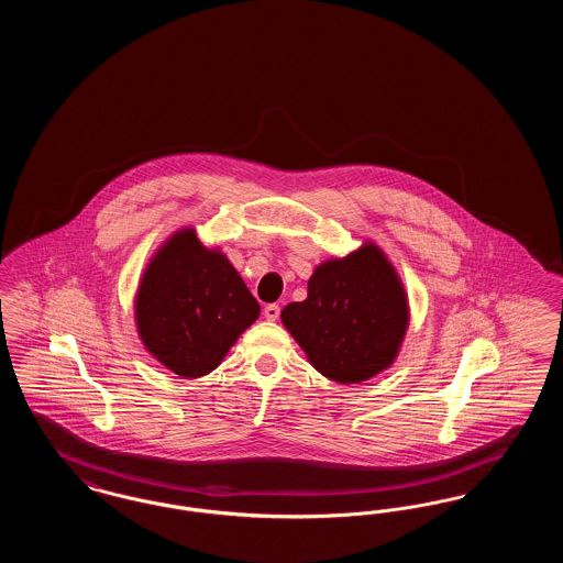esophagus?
Wrapping results in <instances>:
<instances>
[{
  "label": "esophagus",
  "instance_id": "34e87169",
  "mask_svg": "<svg viewBox=\"0 0 563 563\" xmlns=\"http://www.w3.org/2000/svg\"><path fill=\"white\" fill-rule=\"evenodd\" d=\"M264 317H266L268 321H276V319L280 317V306H278V303H268V306L264 308Z\"/></svg>",
  "mask_w": 563,
  "mask_h": 563
}]
</instances>
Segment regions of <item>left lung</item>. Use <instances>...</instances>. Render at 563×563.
I'll return each instance as SVG.
<instances>
[{
    "instance_id": "obj_1",
    "label": "left lung",
    "mask_w": 563,
    "mask_h": 563,
    "mask_svg": "<svg viewBox=\"0 0 563 563\" xmlns=\"http://www.w3.org/2000/svg\"><path fill=\"white\" fill-rule=\"evenodd\" d=\"M280 319L317 372L358 384L390 367L409 308L397 272L367 242L349 257L314 269L308 297L285 306Z\"/></svg>"
}]
</instances>
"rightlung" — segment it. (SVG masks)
Wrapping results in <instances>:
<instances>
[{"mask_svg": "<svg viewBox=\"0 0 563 563\" xmlns=\"http://www.w3.org/2000/svg\"><path fill=\"white\" fill-rule=\"evenodd\" d=\"M139 335L164 367L181 377L211 374L260 303L219 251L188 228L164 242L143 274L134 299Z\"/></svg>", "mask_w": 563, "mask_h": 563, "instance_id": "add662e5", "label": "right lung"}]
</instances>
